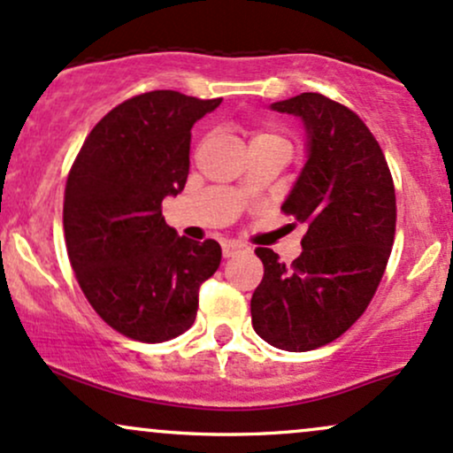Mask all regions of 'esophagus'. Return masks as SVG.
<instances>
[{"instance_id": "esophagus-1", "label": "esophagus", "mask_w": 453, "mask_h": 453, "mask_svg": "<svg viewBox=\"0 0 453 453\" xmlns=\"http://www.w3.org/2000/svg\"><path fill=\"white\" fill-rule=\"evenodd\" d=\"M243 250H246V246H243V243H240V242H225V243H222V254H225V258L235 257V254H240Z\"/></svg>"}]
</instances>
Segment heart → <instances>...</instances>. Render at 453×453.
Wrapping results in <instances>:
<instances>
[{"mask_svg":"<svg viewBox=\"0 0 453 453\" xmlns=\"http://www.w3.org/2000/svg\"><path fill=\"white\" fill-rule=\"evenodd\" d=\"M257 139H278V141H284L280 134H276V132H269V130H265V132H258ZM284 143H287V141H284ZM287 145H288V143H287Z\"/></svg>","mask_w":453,"mask_h":453,"instance_id":"b5f03b06","label":"heart"}]
</instances>
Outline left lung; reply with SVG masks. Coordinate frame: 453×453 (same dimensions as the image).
<instances>
[{
  "instance_id": "1",
  "label": "left lung",
  "mask_w": 453,
  "mask_h": 453,
  "mask_svg": "<svg viewBox=\"0 0 453 453\" xmlns=\"http://www.w3.org/2000/svg\"><path fill=\"white\" fill-rule=\"evenodd\" d=\"M272 109L302 117L308 132L306 166L282 205L306 235L291 265L254 250L265 272L252 327L272 347L302 353L342 336L372 302L394 246L395 190L379 141L349 106L308 91Z\"/></svg>"
}]
</instances>
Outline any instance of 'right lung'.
<instances>
[{"label": "right lung", "mask_w": 453, "mask_h": 453, "mask_svg": "<svg viewBox=\"0 0 453 453\" xmlns=\"http://www.w3.org/2000/svg\"><path fill=\"white\" fill-rule=\"evenodd\" d=\"M222 98L173 89L109 111L81 147L64 192L70 265L91 308L121 336L166 342L190 329L199 287L220 265V243L186 240L162 199L184 190L190 130Z\"/></svg>", "instance_id": "right-lung-1"}]
</instances>
